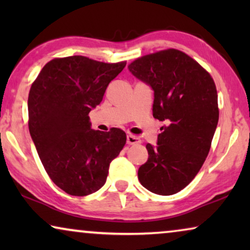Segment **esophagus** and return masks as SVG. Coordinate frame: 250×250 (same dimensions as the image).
<instances>
[{"label":"esophagus","instance_id":"esophagus-1","mask_svg":"<svg viewBox=\"0 0 250 250\" xmlns=\"http://www.w3.org/2000/svg\"><path fill=\"white\" fill-rule=\"evenodd\" d=\"M126 143H127L128 146H135V145H139V143H141V140L138 136L135 135H127L126 136Z\"/></svg>","mask_w":250,"mask_h":250}]
</instances>
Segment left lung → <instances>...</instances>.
I'll list each match as a JSON object with an SVG mask.
<instances>
[{
    "label": "left lung",
    "mask_w": 250,
    "mask_h": 250,
    "mask_svg": "<svg viewBox=\"0 0 250 250\" xmlns=\"http://www.w3.org/2000/svg\"><path fill=\"white\" fill-rule=\"evenodd\" d=\"M153 91L152 115L165 122L138 177L146 189L170 196L194 179L209 152L218 123L216 86L197 61L179 50L148 54L128 66Z\"/></svg>",
    "instance_id": "left-lung-1"
}]
</instances>
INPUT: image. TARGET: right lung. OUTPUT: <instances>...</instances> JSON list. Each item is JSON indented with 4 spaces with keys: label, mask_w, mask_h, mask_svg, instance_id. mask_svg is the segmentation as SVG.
Instances as JSON below:
<instances>
[{
    "label": "right lung",
    "mask_w": 250,
    "mask_h": 250,
    "mask_svg": "<svg viewBox=\"0 0 250 250\" xmlns=\"http://www.w3.org/2000/svg\"><path fill=\"white\" fill-rule=\"evenodd\" d=\"M125 66L82 56L53 59L30 87V136L51 180L68 194L87 196L104 187L125 146V132L95 131L88 117Z\"/></svg>",
    "instance_id": "1"
}]
</instances>
